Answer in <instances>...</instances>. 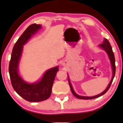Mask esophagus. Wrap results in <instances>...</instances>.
Here are the masks:
<instances>
[{
    "instance_id": "obj_1",
    "label": "esophagus",
    "mask_w": 123,
    "mask_h": 123,
    "mask_svg": "<svg viewBox=\"0 0 123 123\" xmlns=\"http://www.w3.org/2000/svg\"><path fill=\"white\" fill-rule=\"evenodd\" d=\"M62 66H65V63L64 62H63L62 63Z\"/></svg>"
}]
</instances>
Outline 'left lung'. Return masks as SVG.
Instances as JSON below:
<instances>
[{"instance_id": "8db88e82", "label": "left lung", "mask_w": 123, "mask_h": 123, "mask_svg": "<svg viewBox=\"0 0 123 123\" xmlns=\"http://www.w3.org/2000/svg\"><path fill=\"white\" fill-rule=\"evenodd\" d=\"M99 47L101 49H102V50H104L105 51L106 53L107 54H108L109 59L110 62H111V70H112V76H111V81H110L109 83L108 86H107L106 88L104 90L103 92H102L100 94H98V95H96L95 96H92V97H86V96H81V95H79L76 93L75 91H74V89H73L72 85L71 83H70L69 77V76L68 75V81H69V86L70 90H71L72 92V94L74 95V96H75L76 98H79V99H94V98H97L98 97H101L105 94L106 92L108 91V90H109V88H110V86H111V83H112L114 77H115V73H116V66H115V55H114V53L113 52L112 49H111V47L110 44L109 42L106 39L104 38V40L103 41L102 43L101 44L98 45Z\"/></svg>"}]
</instances>
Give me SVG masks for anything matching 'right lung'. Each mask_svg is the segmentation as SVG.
<instances>
[{
  "mask_svg": "<svg viewBox=\"0 0 123 123\" xmlns=\"http://www.w3.org/2000/svg\"><path fill=\"white\" fill-rule=\"evenodd\" d=\"M41 28V25L33 24L24 32L12 49L8 69L14 90L24 99L32 102L44 101L50 97L53 82L59 70L58 66L51 68L44 73L40 79L33 83L26 82L19 74V64L24 46Z\"/></svg>",
  "mask_w": 123,
  "mask_h": 123,
  "instance_id": "1",
  "label": "right lung"
}]
</instances>
